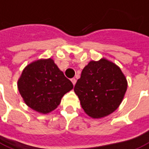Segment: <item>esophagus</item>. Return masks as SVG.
<instances>
[{
  "label": "esophagus",
  "mask_w": 149,
  "mask_h": 149,
  "mask_svg": "<svg viewBox=\"0 0 149 149\" xmlns=\"http://www.w3.org/2000/svg\"><path fill=\"white\" fill-rule=\"evenodd\" d=\"M71 82H72V84H73V86H74L76 83V79H71Z\"/></svg>",
  "instance_id": "1"
}]
</instances>
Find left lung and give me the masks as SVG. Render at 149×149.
<instances>
[{
	"label": "left lung",
	"instance_id": "1",
	"mask_svg": "<svg viewBox=\"0 0 149 149\" xmlns=\"http://www.w3.org/2000/svg\"><path fill=\"white\" fill-rule=\"evenodd\" d=\"M127 89V80L120 68L102 58L91 60L81 71L74 91L81 108L93 118L114 112L122 103Z\"/></svg>",
	"mask_w": 149,
	"mask_h": 149
}]
</instances>
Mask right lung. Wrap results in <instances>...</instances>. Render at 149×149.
<instances>
[{
  "label": "right lung",
  "instance_id": "1",
  "mask_svg": "<svg viewBox=\"0 0 149 149\" xmlns=\"http://www.w3.org/2000/svg\"><path fill=\"white\" fill-rule=\"evenodd\" d=\"M18 89L23 101L37 112L48 114L54 111L63 95L73 89L54 60L40 59L26 66L18 80Z\"/></svg>",
  "mask_w": 149,
  "mask_h": 149
}]
</instances>
